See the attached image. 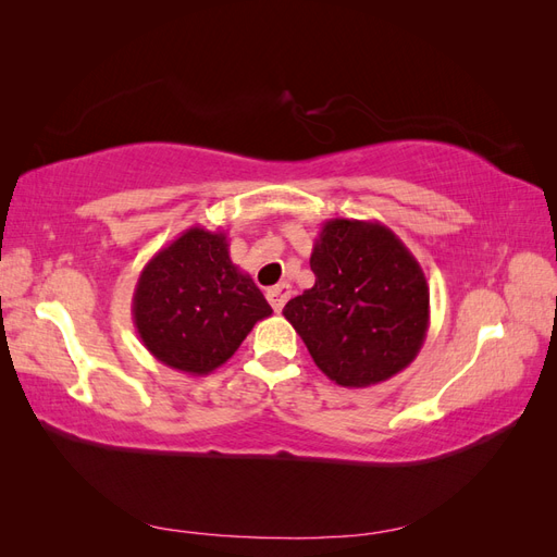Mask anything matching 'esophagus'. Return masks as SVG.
<instances>
[{
  "instance_id": "esophagus-1",
  "label": "esophagus",
  "mask_w": 557,
  "mask_h": 557,
  "mask_svg": "<svg viewBox=\"0 0 557 557\" xmlns=\"http://www.w3.org/2000/svg\"><path fill=\"white\" fill-rule=\"evenodd\" d=\"M290 295H293L290 283H278V285H274V288L267 290V299H269V305H272L274 311H281Z\"/></svg>"
}]
</instances>
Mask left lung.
<instances>
[{
  "instance_id": "left-lung-1",
  "label": "left lung",
  "mask_w": 557,
  "mask_h": 557,
  "mask_svg": "<svg viewBox=\"0 0 557 557\" xmlns=\"http://www.w3.org/2000/svg\"><path fill=\"white\" fill-rule=\"evenodd\" d=\"M313 288L283 315L313 362L344 387H369L407 369L425 344L430 285L413 252L379 221L330 218L311 252Z\"/></svg>"
}]
</instances>
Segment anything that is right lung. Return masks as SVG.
<instances>
[{
    "mask_svg": "<svg viewBox=\"0 0 557 557\" xmlns=\"http://www.w3.org/2000/svg\"><path fill=\"white\" fill-rule=\"evenodd\" d=\"M272 315L252 278L230 260L223 230L195 225L141 269L132 318L158 362L188 376L225 364L252 325Z\"/></svg>",
    "mask_w": 557,
    "mask_h": 557,
    "instance_id": "right-lung-1",
    "label": "right lung"
}]
</instances>
